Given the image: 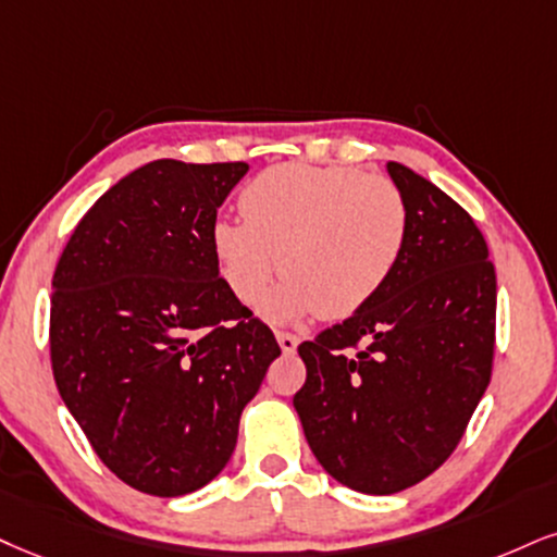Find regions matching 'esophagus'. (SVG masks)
Instances as JSON below:
<instances>
[{
  "label": "esophagus",
  "mask_w": 557,
  "mask_h": 557,
  "mask_svg": "<svg viewBox=\"0 0 557 557\" xmlns=\"http://www.w3.org/2000/svg\"><path fill=\"white\" fill-rule=\"evenodd\" d=\"M276 341H278L281 351H284V354H294V351H297V346H299V335H294L289 331H276Z\"/></svg>",
  "instance_id": "obj_1"
}]
</instances>
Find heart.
Listing matches in <instances>:
<instances>
[{"label":"heart","mask_w":557,"mask_h":557,"mask_svg":"<svg viewBox=\"0 0 557 557\" xmlns=\"http://www.w3.org/2000/svg\"><path fill=\"white\" fill-rule=\"evenodd\" d=\"M245 222L211 230L219 271L232 294L258 305L268 286L289 278L265 301L273 320L318 312L346 318L369 305L400 263L410 211L400 185L346 164H278L245 185Z\"/></svg>","instance_id":"heart-1"}]
</instances>
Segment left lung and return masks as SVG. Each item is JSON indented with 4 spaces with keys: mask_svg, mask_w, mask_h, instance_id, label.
<instances>
[{
    "mask_svg": "<svg viewBox=\"0 0 557 557\" xmlns=\"http://www.w3.org/2000/svg\"><path fill=\"white\" fill-rule=\"evenodd\" d=\"M408 243L382 292L299 346L307 444L338 483L389 496L449 459L491 382L496 268L472 216L400 162Z\"/></svg>",
    "mask_w": 557,
    "mask_h": 557,
    "instance_id": "left-lung-1",
    "label": "left lung"
}]
</instances>
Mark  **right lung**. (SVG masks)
Segmentation results:
<instances>
[{"instance_id":"right-lung-1","label":"right lung","mask_w":557,"mask_h":557,"mask_svg":"<svg viewBox=\"0 0 557 557\" xmlns=\"http://www.w3.org/2000/svg\"><path fill=\"white\" fill-rule=\"evenodd\" d=\"M245 162L154 160L74 226L53 271L51 369L100 462L149 496L203 488L281 356L219 276L216 209Z\"/></svg>"}]
</instances>
